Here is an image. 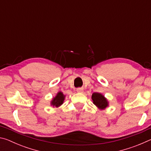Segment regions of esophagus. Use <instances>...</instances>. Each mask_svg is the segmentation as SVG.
<instances>
[{"label": "esophagus", "instance_id": "esophagus-1", "mask_svg": "<svg viewBox=\"0 0 151 151\" xmlns=\"http://www.w3.org/2000/svg\"><path fill=\"white\" fill-rule=\"evenodd\" d=\"M76 91H77L78 93H83V88H78L77 89H76Z\"/></svg>", "mask_w": 151, "mask_h": 151}]
</instances>
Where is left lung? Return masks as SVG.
<instances>
[{
	"label": "left lung",
	"instance_id": "left-lung-1",
	"mask_svg": "<svg viewBox=\"0 0 151 151\" xmlns=\"http://www.w3.org/2000/svg\"><path fill=\"white\" fill-rule=\"evenodd\" d=\"M93 103L100 109H104L108 106V102L103 95L98 93H94L92 95Z\"/></svg>",
	"mask_w": 151,
	"mask_h": 151
}]
</instances>
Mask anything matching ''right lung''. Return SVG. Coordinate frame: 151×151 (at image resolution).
<instances>
[{
  "instance_id": "1",
  "label": "right lung",
  "mask_w": 151,
  "mask_h": 151,
  "mask_svg": "<svg viewBox=\"0 0 151 151\" xmlns=\"http://www.w3.org/2000/svg\"><path fill=\"white\" fill-rule=\"evenodd\" d=\"M64 99H65V95L63 94V93L59 92L56 96L52 101V105L55 106H59L63 103Z\"/></svg>"
}]
</instances>
